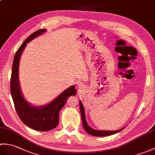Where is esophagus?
<instances>
[{
    "mask_svg": "<svg viewBox=\"0 0 155 155\" xmlns=\"http://www.w3.org/2000/svg\"><path fill=\"white\" fill-rule=\"evenodd\" d=\"M77 87H78V88H81V84H78L77 85Z\"/></svg>",
    "mask_w": 155,
    "mask_h": 155,
    "instance_id": "esophagus-1",
    "label": "esophagus"
}]
</instances>
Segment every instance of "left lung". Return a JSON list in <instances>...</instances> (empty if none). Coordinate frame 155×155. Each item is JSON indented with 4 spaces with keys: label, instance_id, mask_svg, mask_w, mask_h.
I'll return each mask as SVG.
<instances>
[{
    "label": "left lung",
    "instance_id": "obj_1",
    "mask_svg": "<svg viewBox=\"0 0 155 155\" xmlns=\"http://www.w3.org/2000/svg\"><path fill=\"white\" fill-rule=\"evenodd\" d=\"M79 105H80V110H81V114L82 117V120H83V125L84 128V130H86V132L88 134H91V135L94 137H106L112 135V134H116L118 132H120L122 130H123L124 128H122L119 130H95L94 128H91L89 125L88 124L87 120H86V116H85V110L84 108L83 107V104L82 103V102L79 101Z\"/></svg>",
    "mask_w": 155,
    "mask_h": 155
}]
</instances>
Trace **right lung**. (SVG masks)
Returning a JSON list of instances; mask_svg holds the SVG:
<instances>
[{
    "instance_id": "add662e5",
    "label": "right lung",
    "mask_w": 155,
    "mask_h": 155,
    "mask_svg": "<svg viewBox=\"0 0 155 155\" xmlns=\"http://www.w3.org/2000/svg\"><path fill=\"white\" fill-rule=\"evenodd\" d=\"M46 31V28L40 29L29 36L23 42L14 57L11 78V96L20 118L27 126L39 131L51 130L57 127L59 122V112L64 106L69 97L77 94L74 85H72L53 101L42 106L32 105L23 96L18 78L19 61L21 54L28 42L45 33Z\"/></svg>"
}]
</instances>
